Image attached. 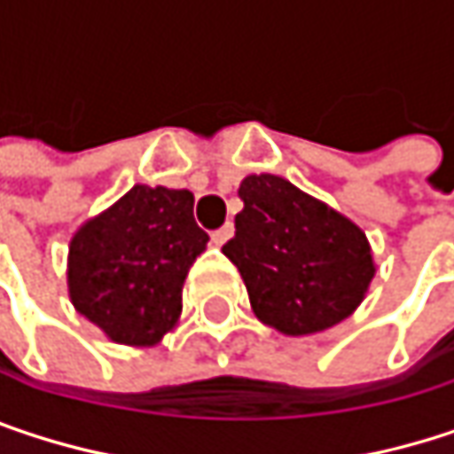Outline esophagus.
<instances>
[{
  "instance_id": "obj_1",
  "label": "esophagus",
  "mask_w": 454,
  "mask_h": 454,
  "mask_svg": "<svg viewBox=\"0 0 454 454\" xmlns=\"http://www.w3.org/2000/svg\"><path fill=\"white\" fill-rule=\"evenodd\" d=\"M231 236H233V226H231V223H226L223 228L213 231V244H215V247H223V244H226Z\"/></svg>"
}]
</instances>
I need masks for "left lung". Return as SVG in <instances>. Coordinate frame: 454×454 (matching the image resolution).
<instances>
[{"label": "left lung", "instance_id": "left-lung-1", "mask_svg": "<svg viewBox=\"0 0 454 454\" xmlns=\"http://www.w3.org/2000/svg\"><path fill=\"white\" fill-rule=\"evenodd\" d=\"M239 197L244 210L223 254L239 268L257 320L308 336L360 308L376 276L363 228L273 173L247 176Z\"/></svg>", "mask_w": 454, "mask_h": 454}]
</instances>
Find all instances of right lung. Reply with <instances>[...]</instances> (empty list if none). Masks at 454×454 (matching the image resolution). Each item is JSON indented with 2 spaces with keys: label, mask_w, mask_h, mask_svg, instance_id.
<instances>
[{
  "label": "right lung",
  "mask_w": 454,
  "mask_h": 454,
  "mask_svg": "<svg viewBox=\"0 0 454 454\" xmlns=\"http://www.w3.org/2000/svg\"><path fill=\"white\" fill-rule=\"evenodd\" d=\"M207 241L192 192L137 184L73 233L70 302L110 341L154 347L176 328L184 281Z\"/></svg>",
  "instance_id": "1"
}]
</instances>
